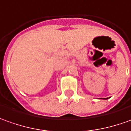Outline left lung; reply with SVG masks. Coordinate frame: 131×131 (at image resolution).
<instances>
[{
	"label": "left lung",
	"mask_w": 131,
	"mask_h": 131,
	"mask_svg": "<svg viewBox=\"0 0 131 131\" xmlns=\"http://www.w3.org/2000/svg\"><path fill=\"white\" fill-rule=\"evenodd\" d=\"M108 99V97H107V98H103V100H107Z\"/></svg>",
	"instance_id": "obj_1"
}]
</instances>
